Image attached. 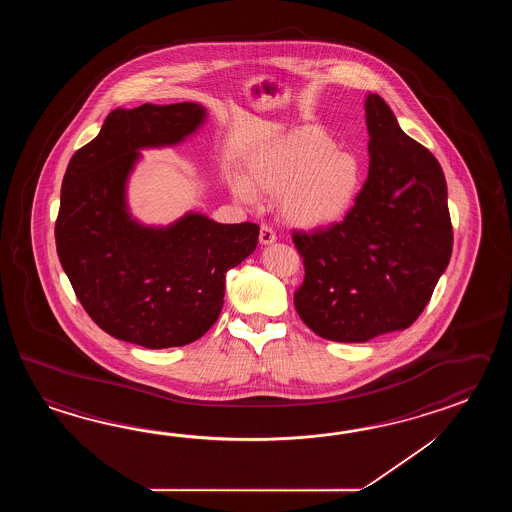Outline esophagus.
<instances>
[{
    "mask_svg": "<svg viewBox=\"0 0 512 512\" xmlns=\"http://www.w3.org/2000/svg\"><path fill=\"white\" fill-rule=\"evenodd\" d=\"M276 241V234H274V230L271 227H267V225H261L260 229V243L261 245H272Z\"/></svg>",
    "mask_w": 512,
    "mask_h": 512,
    "instance_id": "34e87169",
    "label": "esophagus"
}]
</instances>
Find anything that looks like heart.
<instances>
[{
	"instance_id": "obj_1",
	"label": "heart",
	"mask_w": 512,
	"mask_h": 512,
	"mask_svg": "<svg viewBox=\"0 0 512 512\" xmlns=\"http://www.w3.org/2000/svg\"><path fill=\"white\" fill-rule=\"evenodd\" d=\"M335 148L324 131H294L252 153L245 179L230 177V192L247 207L256 205V192L280 194V216L294 229L335 227L355 207L364 183L357 155Z\"/></svg>"
}]
</instances>
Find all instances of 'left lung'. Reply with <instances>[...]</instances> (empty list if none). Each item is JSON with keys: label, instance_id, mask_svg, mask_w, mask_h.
I'll return each instance as SVG.
<instances>
[{"label": "left lung", "instance_id": "1", "mask_svg": "<svg viewBox=\"0 0 512 512\" xmlns=\"http://www.w3.org/2000/svg\"><path fill=\"white\" fill-rule=\"evenodd\" d=\"M370 172L346 219L294 232L305 280L294 307L333 342H368L412 326L452 256L445 175L377 93L364 102Z\"/></svg>", "mask_w": 512, "mask_h": 512}]
</instances>
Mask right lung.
Returning <instances> with one entry per match:
<instances>
[{
  "label": "right lung",
  "mask_w": 512,
  "mask_h": 512,
  "mask_svg": "<svg viewBox=\"0 0 512 512\" xmlns=\"http://www.w3.org/2000/svg\"><path fill=\"white\" fill-rule=\"evenodd\" d=\"M197 102L113 109L69 161L56 251L87 315L142 348L186 346L218 320L227 272L249 258L254 223L223 225L188 210L168 225L131 214L128 185L144 150L172 148L207 122Z\"/></svg>",
  "instance_id": "right-lung-1"
}]
</instances>
